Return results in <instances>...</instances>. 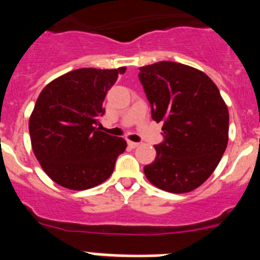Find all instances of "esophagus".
<instances>
[{"instance_id":"obj_1","label":"esophagus","mask_w":260,"mask_h":260,"mask_svg":"<svg viewBox=\"0 0 260 260\" xmlns=\"http://www.w3.org/2000/svg\"><path fill=\"white\" fill-rule=\"evenodd\" d=\"M127 146L130 147V148H137L138 146H139V143H137V142H132V141H127Z\"/></svg>"}]
</instances>
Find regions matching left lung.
Instances as JSON below:
<instances>
[{
	"mask_svg": "<svg viewBox=\"0 0 260 260\" xmlns=\"http://www.w3.org/2000/svg\"><path fill=\"white\" fill-rule=\"evenodd\" d=\"M139 79L165 137L155 146V161L144 167L147 180L164 191H192L208 180L225 152L228 107L207 74L183 63L143 66Z\"/></svg>",
	"mask_w": 260,
	"mask_h": 260,
	"instance_id": "8db88e82",
	"label": "left lung"
}]
</instances>
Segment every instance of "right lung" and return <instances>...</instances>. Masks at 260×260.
<instances>
[{
  "label": "right lung",
  "instance_id": "add662e5",
  "mask_svg": "<svg viewBox=\"0 0 260 260\" xmlns=\"http://www.w3.org/2000/svg\"><path fill=\"white\" fill-rule=\"evenodd\" d=\"M125 71L78 69L53 79L39 95L28 122L32 151L57 185L87 190L113 173L126 141L96 125L104 114L107 92Z\"/></svg>",
  "mask_w": 260,
  "mask_h": 260
}]
</instances>
